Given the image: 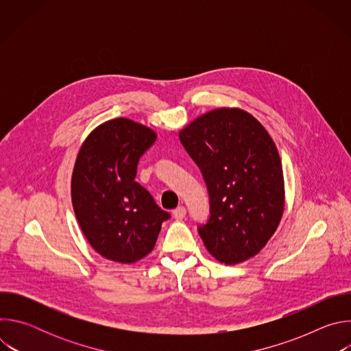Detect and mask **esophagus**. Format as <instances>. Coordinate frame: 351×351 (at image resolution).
Returning <instances> with one entry per match:
<instances>
[{
    "label": "esophagus",
    "instance_id": "esophagus-1",
    "mask_svg": "<svg viewBox=\"0 0 351 351\" xmlns=\"http://www.w3.org/2000/svg\"><path fill=\"white\" fill-rule=\"evenodd\" d=\"M172 215H173L175 219L180 221V219H183L186 217V208L184 207H178L176 210L172 211Z\"/></svg>",
    "mask_w": 351,
    "mask_h": 351
}]
</instances>
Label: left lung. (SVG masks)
<instances>
[{
    "instance_id": "8db88e82",
    "label": "left lung",
    "mask_w": 351,
    "mask_h": 351,
    "mask_svg": "<svg viewBox=\"0 0 351 351\" xmlns=\"http://www.w3.org/2000/svg\"><path fill=\"white\" fill-rule=\"evenodd\" d=\"M179 138L210 194V219L198 226L208 253L234 265L257 256L275 233L285 208L278 148L265 128L240 108L195 118Z\"/></svg>"
}]
</instances>
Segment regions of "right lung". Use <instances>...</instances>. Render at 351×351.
<instances>
[{"instance_id": "add662e5", "label": "right lung", "mask_w": 351, "mask_h": 351, "mask_svg": "<svg viewBox=\"0 0 351 351\" xmlns=\"http://www.w3.org/2000/svg\"><path fill=\"white\" fill-rule=\"evenodd\" d=\"M156 140L153 129L117 118L97 126L79 149L71 184L75 215L91 247L107 260H141L171 218L134 180L140 157Z\"/></svg>"}]
</instances>
